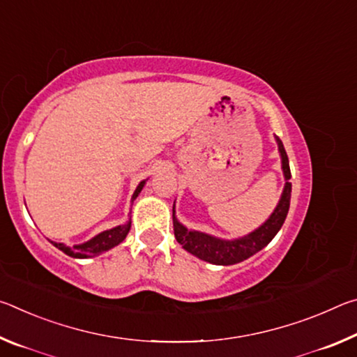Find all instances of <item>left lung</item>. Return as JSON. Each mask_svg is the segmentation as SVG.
Instances as JSON below:
<instances>
[{
	"mask_svg": "<svg viewBox=\"0 0 357 357\" xmlns=\"http://www.w3.org/2000/svg\"><path fill=\"white\" fill-rule=\"evenodd\" d=\"M277 144H279V151L282 155V168L283 174H285V189H283L282 198L277 208L268 220H266L261 227L257 228L255 231L247 234L244 238L233 239V241H223L219 238H213L209 234H204L200 231H190L185 227L181 225L174 217V206H173V228H174V238L178 243L184 247L187 252H190L192 255L198 257L204 261L228 266V264H236L239 261H244L253 253L261 250L263 247L268 245L273 238L279 233L283 222L287 219L288 209H289V200H291V172H289L288 164V155L287 151L283 148V143L275 137Z\"/></svg>",
	"mask_w": 357,
	"mask_h": 357,
	"instance_id": "8db88e82",
	"label": "left lung"
}]
</instances>
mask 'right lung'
<instances>
[{"label": "right lung", "mask_w": 357, "mask_h": 357, "mask_svg": "<svg viewBox=\"0 0 357 357\" xmlns=\"http://www.w3.org/2000/svg\"><path fill=\"white\" fill-rule=\"evenodd\" d=\"M144 185V181H142L140 184H138V187L134 192V200L138 197V193L142 192ZM130 229V222L124 223V225H119L116 228H112V229H107V231H102L100 234H98V236H94L93 239H89L88 243L84 244H80V245H74L72 249H69V247H66L64 244H58V243H52L55 247H58L59 250H63L66 255L69 257H74V258H89V257H96L99 255V253L102 252H107L110 250L112 247L118 245L119 243H123V241L126 239V236H128Z\"/></svg>", "instance_id": "right-lung-1"}]
</instances>
